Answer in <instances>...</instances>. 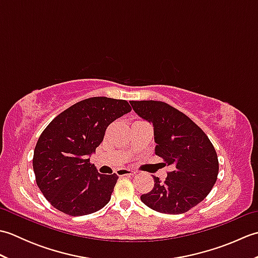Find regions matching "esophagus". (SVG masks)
Returning a JSON list of instances; mask_svg holds the SVG:
<instances>
[{"mask_svg":"<svg viewBox=\"0 0 258 258\" xmlns=\"http://www.w3.org/2000/svg\"><path fill=\"white\" fill-rule=\"evenodd\" d=\"M136 173L131 171V169L127 168H120L117 171V175L118 176H131V175H135Z\"/></svg>","mask_w":258,"mask_h":258,"instance_id":"esophagus-1","label":"esophagus"}]
</instances>
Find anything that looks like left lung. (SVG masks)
Masks as SVG:
<instances>
[{
  "label": "left lung",
  "instance_id": "8db88e82",
  "mask_svg": "<svg viewBox=\"0 0 258 258\" xmlns=\"http://www.w3.org/2000/svg\"><path fill=\"white\" fill-rule=\"evenodd\" d=\"M134 112L154 126L155 154L173 171L141 196L152 210L183 214L210 194L218 174L217 154L210 139L178 109L160 101H131Z\"/></svg>",
  "mask_w": 258,
  "mask_h": 258
}]
</instances>
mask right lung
<instances>
[{"label":"right lung","instance_id":"add662e5","mask_svg":"<svg viewBox=\"0 0 258 258\" xmlns=\"http://www.w3.org/2000/svg\"><path fill=\"white\" fill-rule=\"evenodd\" d=\"M131 109L124 100L86 98L57 115L43 131L33 169L38 188L56 210L71 216L87 215L111 200L118 176L100 174L90 157L107 126Z\"/></svg>","mask_w":258,"mask_h":258}]
</instances>
